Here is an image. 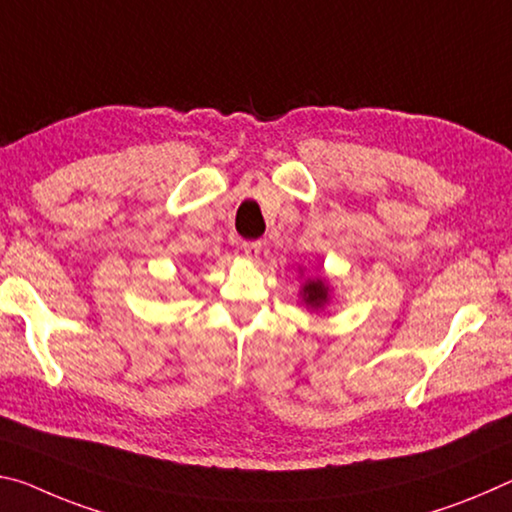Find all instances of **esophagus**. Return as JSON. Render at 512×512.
I'll return each mask as SVG.
<instances>
[{"label": "esophagus", "instance_id": "esophagus-1", "mask_svg": "<svg viewBox=\"0 0 512 512\" xmlns=\"http://www.w3.org/2000/svg\"><path fill=\"white\" fill-rule=\"evenodd\" d=\"M243 255H246L250 262H255V259L262 255V241H243Z\"/></svg>", "mask_w": 512, "mask_h": 512}]
</instances>
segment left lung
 Returning a JSON list of instances; mask_svg holds the SVG:
<instances>
[{
  "instance_id": "1",
  "label": "left lung",
  "mask_w": 512,
  "mask_h": 512,
  "mask_svg": "<svg viewBox=\"0 0 512 512\" xmlns=\"http://www.w3.org/2000/svg\"><path fill=\"white\" fill-rule=\"evenodd\" d=\"M298 278L303 280V269H298ZM298 298H300V303H303L310 312L326 310V307L330 305V300H332L330 280L321 278V275H316V278H305L303 282H300Z\"/></svg>"
}]
</instances>
